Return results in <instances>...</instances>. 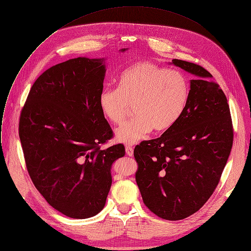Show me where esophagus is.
Wrapping results in <instances>:
<instances>
[{"instance_id":"34e87169","label":"esophagus","mask_w":251,"mask_h":251,"mask_svg":"<svg viewBox=\"0 0 251 251\" xmlns=\"http://www.w3.org/2000/svg\"><path fill=\"white\" fill-rule=\"evenodd\" d=\"M125 150H126V154H127V156L132 157V156L134 155V150H133V148H132V147H130V146H126Z\"/></svg>"}]
</instances>
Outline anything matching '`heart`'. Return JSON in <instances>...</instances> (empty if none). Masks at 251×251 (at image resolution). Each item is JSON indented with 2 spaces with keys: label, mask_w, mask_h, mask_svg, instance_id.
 <instances>
[{
  "label": "heart",
  "mask_w": 251,
  "mask_h": 251,
  "mask_svg": "<svg viewBox=\"0 0 251 251\" xmlns=\"http://www.w3.org/2000/svg\"><path fill=\"white\" fill-rule=\"evenodd\" d=\"M189 94V83L181 73L141 61L123 71L118 88L101 91L99 107L107 120L120 125L134 106L136 117L115 133L119 143L134 145L153 129H171L182 117Z\"/></svg>",
  "instance_id": "1"
}]
</instances>
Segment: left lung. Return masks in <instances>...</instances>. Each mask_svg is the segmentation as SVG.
<instances>
[{"mask_svg": "<svg viewBox=\"0 0 251 251\" xmlns=\"http://www.w3.org/2000/svg\"><path fill=\"white\" fill-rule=\"evenodd\" d=\"M170 64L195 75L186 109L160 138L137 145L134 156L143 201L159 218L178 221L198 211L217 188L233 131L226 97L208 71L181 59Z\"/></svg>", "mask_w": 251, "mask_h": 251, "instance_id": "8db88e82", "label": "left lung"}]
</instances>
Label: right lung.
Here are the masks:
<instances>
[{
  "mask_svg": "<svg viewBox=\"0 0 251 251\" xmlns=\"http://www.w3.org/2000/svg\"><path fill=\"white\" fill-rule=\"evenodd\" d=\"M105 73L104 57L58 63L35 80L21 113L19 133L31 181L71 219L102 210L112 165L125 155L122 144L100 149L113 135L99 107Z\"/></svg>",
  "mask_w": 251,
  "mask_h": 251,
  "instance_id": "add662e5",
  "label": "right lung"
}]
</instances>
